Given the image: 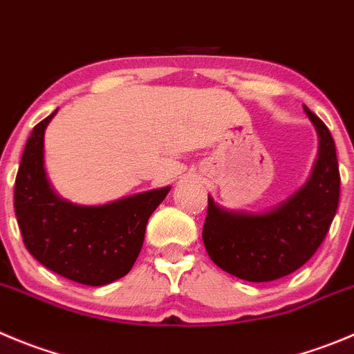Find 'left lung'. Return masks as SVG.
<instances>
[{
  "mask_svg": "<svg viewBox=\"0 0 354 354\" xmlns=\"http://www.w3.org/2000/svg\"><path fill=\"white\" fill-rule=\"evenodd\" d=\"M318 133V158L301 189L264 212L222 208L208 196L203 243L212 261L240 280L262 283L297 271L328 233L339 205V163L330 132L304 106Z\"/></svg>",
  "mask_w": 354,
  "mask_h": 354,
  "instance_id": "left-lung-1",
  "label": "left lung"
}]
</instances>
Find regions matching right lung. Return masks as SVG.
Segmentation results:
<instances>
[{"mask_svg":"<svg viewBox=\"0 0 354 354\" xmlns=\"http://www.w3.org/2000/svg\"><path fill=\"white\" fill-rule=\"evenodd\" d=\"M55 109L32 129L15 179V215L29 254L67 280L102 287L123 278L140 254L146 224L170 186L104 205L59 196L45 170V130Z\"/></svg>","mask_w":354,"mask_h":354,"instance_id":"obj_1","label":"right lung"}]
</instances>
